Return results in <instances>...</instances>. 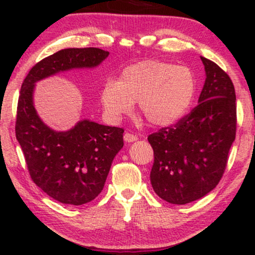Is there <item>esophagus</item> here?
Instances as JSON below:
<instances>
[{"label": "esophagus", "instance_id": "1", "mask_svg": "<svg viewBox=\"0 0 255 255\" xmlns=\"http://www.w3.org/2000/svg\"><path fill=\"white\" fill-rule=\"evenodd\" d=\"M124 140L127 142H133L135 140H138V137L135 134H132V133H125Z\"/></svg>", "mask_w": 255, "mask_h": 255}]
</instances>
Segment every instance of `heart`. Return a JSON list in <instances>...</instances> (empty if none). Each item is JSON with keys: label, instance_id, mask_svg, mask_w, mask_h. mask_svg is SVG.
<instances>
[{"label": "heart", "instance_id": "1", "mask_svg": "<svg viewBox=\"0 0 255 255\" xmlns=\"http://www.w3.org/2000/svg\"><path fill=\"white\" fill-rule=\"evenodd\" d=\"M196 90V76L189 67L148 59L125 67L117 81H108L101 103L107 117L118 121L137 102L138 113L149 124L166 128L186 116Z\"/></svg>", "mask_w": 255, "mask_h": 255}]
</instances>
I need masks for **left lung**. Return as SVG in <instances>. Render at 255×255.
<instances>
[{
    "label": "left lung",
    "instance_id": "left-lung-1",
    "mask_svg": "<svg viewBox=\"0 0 255 255\" xmlns=\"http://www.w3.org/2000/svg\"><path fill=\"white\" fill-rule=\"evenodd\" d=\"M205 82L198 106L174 127L148 135L154 152L153 190L172 204L200 200L224 174L236 138V92L230 76L214 61L201 57Z\"/></svg>",
    "mask_w": 255,
    "mask_h": 255
}]
</instances>
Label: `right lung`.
<instances>
[{
	"instance_id": "right-lung-1",
	"label": "right lung",
	"mask_w": 255,
	"mask_h": 255,
	"mask_svg": "<svg viewBox=\"0 0 255 255\" xmlns=\"http://www.w3.org/2000/svg\"><path fill=\"white\" fill-rule=\"evenodd\" d=\"M108 55L109 52L96 47L58 51L34 65L20 88L16 138L31 179L60 203L82 205L99 196L113 160L124 145V130L82 120L67 131H55L38 116L34 87L60 72L97 67Z\"/></svg>"
}]
</instances>
